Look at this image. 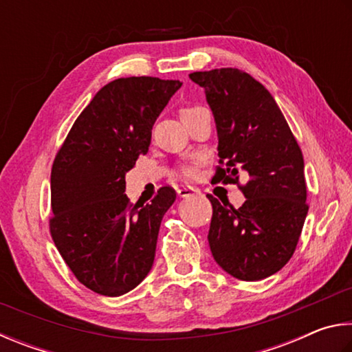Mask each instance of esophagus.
I'll return each instance as SVG.
<instances>
[{
  "instance_id": "obj_1",
  "label": "esophagus",
  "mask_w": 352,
  "mask_h": 352,
  "mask_svg": "<svg viewBox=\"0 0 352 352\" xmlns=\"http://www.w3.org/2000/svg\"><path fill=\"white\" fill-rule=\"evenodd\" d=\"M196 193H199V190L192 186H184L181 188H177V195H179L181 198H188V196H193Z\"/></svg>"
}]
</instances>
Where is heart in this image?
I'll list each match as a JSON object with an SVG mask.
<instances>
[{
    "mask_svg": "<svg viewBox=\"0 0 352 352\" xmlns=\"http://www.w3.org/2000/svg\"><path fill=\"white\" fill-rule=\"evenodd\" d=\"M195 108H198V107H187V108H181V111H179V114H181V117L182 116H186L187 113H190V111L192 109H195ZM195 168L192 165H184V166H179V175L181 176H184V177H187V179H190V177H193L195 176Z\"/></svg>",
    "mask_w": 352,
    "mask_h": 352,
    "instance_id": "obj_1",
    "label": "heart"
}]
</instances>
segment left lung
<instances>
[{"instance_id": "8db88e82", "label": "left lung", "mask_w": 352, "mask_h": 352, "mask_svg": "<svg viewBox=\"0 0 352 352\" xmlns=\"http://www.w3.org/2000/svg\"><path fill=\"white\" fill-rule=\"evenodd\" d=\"M206 89L218 129L217 182L236 184L245 196L235 208L207 195L213 207L208 244L227 274L258 281L291 260L307 206L300 145L270 92L236 67L192 72ZM250 175L245 184L239 173Z\"/></svg>"}]
</instances>
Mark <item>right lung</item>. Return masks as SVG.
Returning a JSON list of instances; mask_svg holds the SVG:
<instances>
[{"instance_id":"right-lung-1","label":"right lung","mask_w":352,"mask_h":352,"mask_svg":"<svg viewBox=\"0 0 352 352\" xmlns=\"http://www.w3.org/2000/svg\"><path fill=\"white\" fill-rule=\"evenodd\" d=\"M179 80L117 78L74 122L51 171L49 232L74 276L96 294L119 297L150 272L171 187L150 204L126 198L125 173L148 151L154 122Z\"/></svg>"}]
</instances>
